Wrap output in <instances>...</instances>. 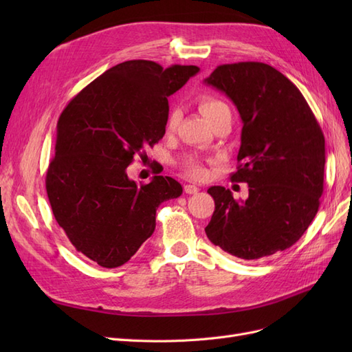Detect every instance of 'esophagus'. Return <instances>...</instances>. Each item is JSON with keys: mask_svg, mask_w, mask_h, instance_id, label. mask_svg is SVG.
I'll return each instance as SVG.
<instances>
[{"mask_svg": "<svg viewBox=\"0 0 352 352\" xmlns=\"http://www.w3.org/2000/svg\"><path fill=\"white\" fill-rule=\"evenodd\" d=\"M184 190H185V194L192 195V194H197V192H198L199 188H197L195 185H185V186H184Z\"/></svg>", "mask_w": 352, "mask_h": 352, "instance_id": "1", "label": "esophagus"}]
</instances>
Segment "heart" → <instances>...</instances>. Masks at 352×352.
Wrapping results in <instances>:
<instances>
[{
	"label": "heart",
	"instance_id": "b5f03b06",
	"mask_svg": "<svg viewBox=\"0 0 352 352\" xmlns=\"http://www.w3.org/2000/svg\"><path fill=\"white\" fill-rule=\"evenodd\" d=\"M199 111L210 123L214 122L221 114L230 113L226 102H223L217 98H211V97H204L199 100ZM177 120H179V114H177V111H173L172 114H170L168 123H167L170 129H175L177 124ZM188 172L190 176H194L197 179H201L206 176V168L202 167L199 163H190L188 166Z\"/></svg>",
	"mask_w": 352,
	"mask_h": 352
}]
</instances>
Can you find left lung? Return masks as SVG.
<instances>
[{"label":"left lung","mask_w":352,"mask_h":352,"mask_svg":"<svg viewBox=\"0 0 352 352\" xmlns=\"http://www.w3.org/2000/svg\"><path fill=\"white\" fill-rule=\"evenodd\" d=\"M204 83L226 94L242 120L238 172L248 198L211 186L214 198L206 233L238 258L260 260L300 239L323 194L324 136L305 98L274 67L258 61L223 65Z\"/></svg>","instance_id":"obj_1"}]
</instances>
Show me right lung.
I'll list each match as a JSON object with an SVG mask.
<instances>
[{
	"mask_svg": "<svg viewBox=\"0 0 352 352\" xmlns=\"http://www.w3.org/2000/svg\"><path fill=\"white\" fill-rule=\"evenodd\" d=\"M198 72L124 61L83 88L60 116L48 199L73 247L101 267L129 261L153 235L158 206L182 195V185L168 176L138 185L127 166L164 136L167 97Z\"/></svg>",
	"mask_w": 352,
	"mask_h": 352,
	"instance_id": "1",
	"label": "right lung"
}]
</instances>
